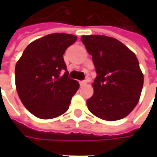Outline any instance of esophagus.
Returning <instances> with one entry per match:
<instances>
[{
	"mask_svg": "<svg viewBox=\"0 0 157 157\" xmlns=\"http://www.w3.org/2000/svg\"><path fill=\"white\" fill-rule=\"evenodd\" d=\"M86 81H81V82H80V86H85L86 84Z\"/></svg>",
	"mask_w": 157,
	"mask_h": 157,
	"instance_id": "1",
	"label": "esophagus"
}]
</instances>
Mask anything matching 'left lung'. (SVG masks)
Segmentation results:
<instances>
[{
    "label": "left lung",
    "mask_w": 157,
    "mask_h": 157,
    "mask_svg": "<svg viewBox=\"0 0 157 157\" xmlns=\"http://www.w3.org/2000/svg\"><path fill=\"white\" fill-rule=\"evenodd\" d=\"M97 72L94 93L87 99L89 111L98 118L115 121L137 105L144 75L134 52L118 39L104 35L82 36Z\"/></svg>",
    "instance_id": "8db88e82"
}]
</instances>
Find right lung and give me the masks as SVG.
I'll return each mask as SVG.
<instances>
[{
    "label": "right lung",
    "instance_id": "right-lung-1",
    "mask_svg": "<svg viewBox=\"0 0 157 157\" xmlns=\"http://www.w3.org/2000/svg\"><path fill=\"white\" fill-rule=\"evenodd\" d=\"M76 39L63 33L46 35L29 44L17 62V92L24 107L37 118L50 119L65 113L79 89L78 82L68 77L63 58Z\"/></svg>",
    "mask_w": 157,
    "mask_h": 157
}]
</instances>
